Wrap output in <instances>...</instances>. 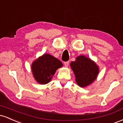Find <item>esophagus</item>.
I'll list each match as a JSON object with an SVG mask.
<instances>
[{
	"label": "esophagus",
	"instance_id": "34e87169",
	"mask_svg": "<svg viewBox=\"0 0 123 123\" xmlns=\"http://www.w3.org/2000/svg\"><path fill=\"white\" fill-rule=\"evenodd\" d=\"M69 62L67 61V62H64V64H65V66H66V67H68V66H69Z\"/></svg>",
	"mask_w": 123,
	"mask_h": 123
}]
</instances>
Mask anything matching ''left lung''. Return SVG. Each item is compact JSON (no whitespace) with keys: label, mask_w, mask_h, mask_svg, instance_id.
<instances>
[{"label":"left lung","mask_w":123,"mask_h":123,"mask_svg":"<svg viewBox=\"0 0 123 123\" xmlns=\"http://www.w3.org/2000/svg\"><path fill=\"white\" fill-rule=\"evenodd\" d=\"M75 76L76 82L80 87H85L91 84L97 78L99 69L94 61L81 55L70 64Z\"/></svg>","instance_id":"8db88e82"}]
</instances>
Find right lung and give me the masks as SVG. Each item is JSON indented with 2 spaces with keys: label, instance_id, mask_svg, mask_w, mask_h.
<instances>
[{
  "label": "right lung",
  "instance_id": "right-lung-1",
  "mask_svg": "<svg viewBox=\"0 0 123 123\" xmlns=\"http://www.w3.org/2000/svg\"><path fill=\"white\" fill-rule=\"evenodd\" d=\"M62 66V63L57 58L49 54H44L32 62L31 70L38 83L46 84L51 81L58 69Z\"/></svg>",
  "mask_w": 123,
  "mask_h": 123
}]
</instances>
